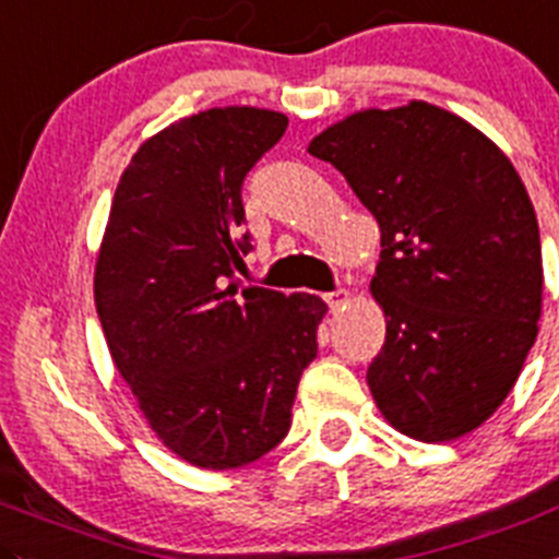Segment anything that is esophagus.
Listing matches in <instances>:
<instances>
[{"label": "esophagus", "mask_w": 559, "mask_h": 559, "mask_svg": "<svg viewBox=\"0 0 559 559\" xmlns=\"http://www.w3.org/2000/svg\"><path fill=\"white\" fill-rule=\"evenodd\" d=\"M326 305H329V310H332V312L345 310V307L350 305V290H345V288L332 290V294H326Z\"/></svg>", "instance_id": "1"}]
</instances>
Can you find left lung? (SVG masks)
<instances>
[{"instance_id":"left-lung-1","label":"left lung","mask_w":559,"mask_h":559,"mask_svg":"<svg viewBox=\"0 0 559 559\" xmlns=\"http://www.w3.org/2000/svg\"><path fill=\"white\" fill-rule=\"evenodd\" d=\"M307 151L343 173L381 230L370 294L386 340L368 386L417 442H455L513 390L538 337L544 260L510 158L428 100L359 109Z\"/></svg>"}]
</instances>
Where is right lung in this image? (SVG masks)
Returning a JSON list of instances; mask_svg holds the SVG:
<instances>
[{
    "label": "right lung",
    "instance_id": "right-lung-1",
    "mask_svg": "<svg viewBox=\"0 0 559 559\" xmlns=\"http://www.w3.org/2000/svg\"><path fill=\"white\" fill-rule=\"evenodd\" d=\"M283 111L216 106L175 120L120 175L95 258V310L117 373L158 442L238 469L283 442L326 301L243 288L241 183Z\"/></svg>",
    "mask_w": 559,
    "mask_h": 559
}]
</instances>
